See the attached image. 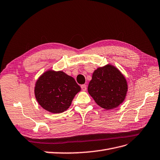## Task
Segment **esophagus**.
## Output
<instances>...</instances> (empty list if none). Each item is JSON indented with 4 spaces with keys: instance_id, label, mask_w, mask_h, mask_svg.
Listing matches in <instances>:
<instances>
[{
    "instance_id": "1",
    "label": "esophagus",
    "mask_w": 160,
    "mask_h": 160,
    "mask_svg": "<svg viewBox=\"0 0 160 160\" xmlns=\"http://www.w3.org/2000/svg\"><path fill=\"white\" fill-rule=\"evenodd\" d=\"M81 88H82V90L83 91H87V85H85V84L82 85V86H81Z\"/></svg>"
}]
</instances>
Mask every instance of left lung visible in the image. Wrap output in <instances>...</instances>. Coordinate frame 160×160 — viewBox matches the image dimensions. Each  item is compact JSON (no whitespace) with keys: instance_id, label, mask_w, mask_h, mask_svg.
Wrapping results in <instances>:
<instances>
[{"instance_id":"1","label":"left lung","mask_w":160,"mask_h":160,"mask_svg":"<svg viewBox=\"0 0 160 160\" xmlns=\"http://www.w3.org/2000/svg\"><path fill=\"white\" fill-rule=\"evenodd\" d=\"M128 90L123 74L110 64L96 69L88 87L89 95L98 106L106 110L114 109L121 104Z\"/></svg>"}]
</instances>
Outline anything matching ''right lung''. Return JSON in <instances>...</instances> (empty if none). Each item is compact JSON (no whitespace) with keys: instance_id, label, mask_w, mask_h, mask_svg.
<instances>
[{"instance_id":"right-lung-1","label":"right lung","mask_w":160,"mask_h":160,"mask_svg":"<svg viewBox=\"0 0 160 160\" xmlns=\"http://www.w3.org/2000/svg\"><path fill=\"white\" fill-rule=\"evenodd\" d=\"M81 88L73 77L62 71L48 69L35 82V96L39 104L52 113L68 110Z\"/></svg>"}]
</instances>
